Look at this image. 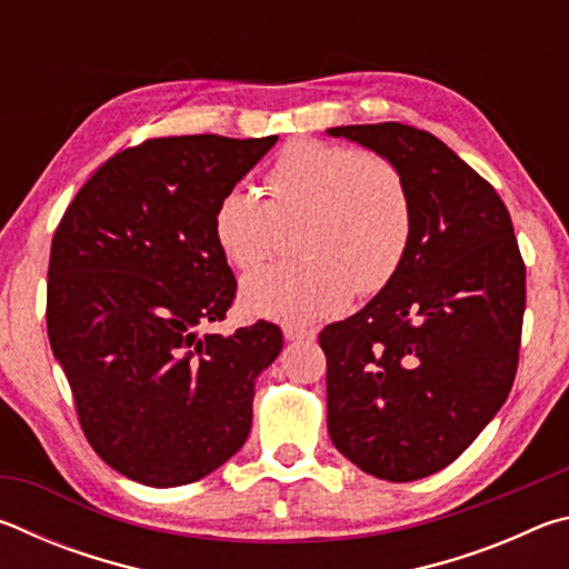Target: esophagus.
Returning a JSON list of instances; mask_svg holds the SVG:
<instances>
[{
	"label": "esophagus",
	"instance_id": "1",
	"mask_svg": "<svg viewBox=\"0 0 569 569\" xmlns=\"http://www.w3.org/2000/svg\"><path fill=\"white\" fill-rule=\"evenodd\" d=\"M283 336H286V341H313L316 331L303 329V326H286Z\"/></svg>",
	"mask_w": 569,
	"mask_h": 569
}]
</instances>
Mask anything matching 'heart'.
I'll use <instances>...</instances> for the list:
<instances>
[{"instance_id": "obj_1", "label": "heart", "mask_w": 569, "mask_h": 569, "mask_svg": "<svg viewBox=\"0 0 569 569\" xmlns=\"http://www.w3.org/2000/svg\"><path fill=\"white\" fill-rule=\"evenodd\" d=\"M268 200L236 186L213 213V238L238 271L276 253L281 223L306 218L303 261L268 266L246 278L240 306L278 323L308 326L339 313L351 296L387 288L407 261L413 206L389 160L369 152L296 140L266 172Z\"/></svg>"}]
</instances>
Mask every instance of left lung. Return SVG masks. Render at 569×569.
Wrapping results in <instances>:
<instances>
[{
  "mask_svg": "<svg viewBox=\"0 0 569 569\" xmlns=\"http://www.w3.org/2000/svg\"><path fill=\"white\" fill-rule=\"evenodd\" d=\"M326 132L387 158L413 206L397 278L319 333L329 435L366 475L413 481L451 465L507 401L525 261L497 190L431 132L401 122Z\"/></svg>",
  "mask_w": 569,
  "mask_h": 569,
  "instance_id": "left-lung-1",
  "label": "left lung"
}]
</instances>
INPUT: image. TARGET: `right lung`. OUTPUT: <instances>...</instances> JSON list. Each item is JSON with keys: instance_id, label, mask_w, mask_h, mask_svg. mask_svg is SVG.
<instances>
[{"instance_id": "1", "label": "right lung", "mask_w": 569, "mask_h": 569, "mask_svg": "<svg viewBox=\"0 0 569 569\" xmlns=\"http://www.w3.org/2000/svg\"><path fill=\"white\" fill-rule=\"evenodd\" d=\"M276 140H146L94 170L54 230L52 353L90 447L140 485H190L226 465L248 439L258 373L283 349L268 321L208 331L236 298L216 206Z\"/></svg>"}]
</instances>
